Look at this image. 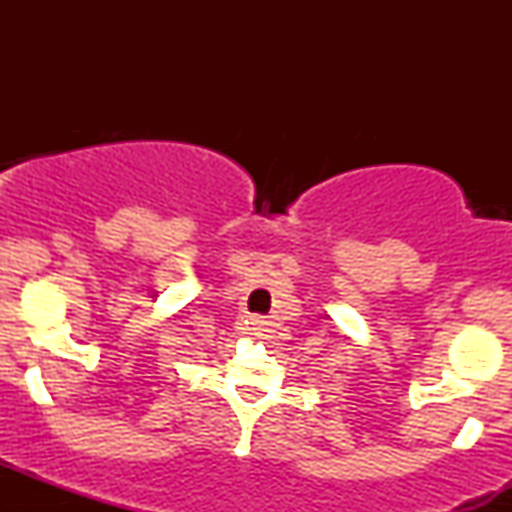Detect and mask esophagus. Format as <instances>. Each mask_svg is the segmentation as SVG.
Wrapping results in <instances>:
<instances>
[{
	"instance_id": "1",
	"label": "esophagus",
	"mask_w": 512,
	"mask_h": 512,
	"mask_svg": "<svg viewBox=\"0 0 512 512\" xmlns=\"http://www.w3.org/2000/svg\"><path fill=\"white\" fill-rule=\"evenodd\" d=\"M252 325H255V332H257V334H262V332H269V330H267V322H262V320H255V322H252Z\"/></svg>"
}]
</instances>
